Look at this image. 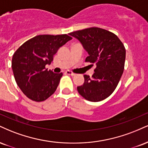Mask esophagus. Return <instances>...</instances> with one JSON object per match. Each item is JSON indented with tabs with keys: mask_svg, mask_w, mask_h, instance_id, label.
<instances>
[{
	"mask_svg": "<svg viewBox=\"0 0 148 148\" xmlns=\"http://www.w3.org/2000/svg\"><path fill=\"white\" fill-rule=\"evenodd\" d=\"M67 74H68V75H71V76H74L75 75V74H74V72H72V71H69V70H67L66 72H65Z\"/></svg>",
	"mask_w": 148,
	"mask_h": 148,
	"instance_id": "34e87169",
	"label": "esophagus"
}]
</instances>
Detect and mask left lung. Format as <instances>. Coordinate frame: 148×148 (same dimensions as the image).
Segmentation results:
<instances>
[{
    "label": "left lung",
    "instance_id": "1",
    "mask_svg": "<svg viewBox=\"0 0 148 148\" xmlns=\"http://www.w3.org/2000/svg\"><path fill=\"white\" fill-rule=\"evenodd\" d=\"M81 42L89 56L85 62L95 64L92 78L84 75L85 83L77 87L84 99L98 102L110 97L119 84L125 60V48L116 35L99 27H90L69 34Z\"/></svg>",
    "mask_w": 148,
    "mask_h": 148
}]
</instances>
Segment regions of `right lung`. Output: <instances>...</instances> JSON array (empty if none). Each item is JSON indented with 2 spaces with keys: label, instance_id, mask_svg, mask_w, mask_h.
I'll list each match as a JSON object with an SVG mask.
<instances>
[{
  "label": "right lung",
  "instance_id": "obj_1",
  "mask_svg": "<svg viewBox=\"0 0 148 148\" xmlns=\"http://www.w3.org/2000/svg\"><path fill=\"white\" fill-rule=\"evenodd\" d=\"M72 38L67 34L38 35L27 40L14 52L12 67L18 86L27 97L45 101L56 91L63 73L45 68L59 47Z\"/></svg>",
  "mask_w": 148,
  "mask_h": 148
}]
</instances>
